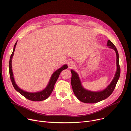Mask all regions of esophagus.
<instances>
[{
	"label": "esophagus",
	"mask_w": 131,
	"mask_h": 131,
	"mask_svg": "<svg viewBox=\"0 0 131 131\" xmlns=\"http://www.w3.org/2000/svg\"><path fill=\"white\" fill-rule=\"evenodd\" d=\"M68 67L69 68H73L75 66V63L72 61L69 62L68 63Z\"/></svg>",
	"instance_id": "34e87169"
}]
</instances>
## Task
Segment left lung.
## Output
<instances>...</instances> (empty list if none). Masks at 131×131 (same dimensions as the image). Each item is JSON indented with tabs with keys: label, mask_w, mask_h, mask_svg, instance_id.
Here are the masks:
<instances>
[{
	"label": "left lung",
	"mask_w": 131,
	"mask_h": 131,
	"mask_svg": "<svg viewBox=\"0 0 131 131\" xmlns=\"http://www.w3.org/2000/svg\"><path fill=\"white\" fill-rule=\"evenodd\" d=\"M107 46H109V48L112 49L115 51L116 54L117 70L113 80L104 90L101 91H97V92L86 90L82 86L81 82L78 73L73 69L70 70L72 73L71 85L72 86L74 93L78 100L82 102L86 103H96L104 100L110 96L111 94L113 93L114 89L115 88L120 75L119 56H118V51L115 46L109 40L108 41Z\"/></svg>",
	"instance_id": "left-lung-1"
}]
</instances>
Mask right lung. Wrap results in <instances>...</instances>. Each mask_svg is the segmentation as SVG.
Segmentation results:
<instances>
[{
	"label": "right lung",
	"mask_w": 131,
	"mask_h": 131,
	"mask_svg": "<svg viewBox=\"0 0 131 131\" xmlns=\"http://www.w3.org/2000/svg\"><path fill=\"white\" fill-rule=\"evenodd\" d=\"M17 42L15 43V44L14 45L13 53H12L11 55L9 61V73L12 84H13L14 89L16 90L17 92H18L21 95H22L23 97H25V98L28 99V100L33 101H41L45 100L50 96V94L53 91L55 83H56L57 80L58 79L59 74H60L62 70L64 69H66L68 68V66H67V64H65L64 66H63L62 67H61V68L58 69L57 70L55 71L52 75V76H51L47 86L43 90L41 91H38V92H29L23 90L19 88L17 85V84H16L14 78L13 70H12V58H13V57L14 56V53L15 50L16 46L17 44Z\"/></svg>",
	"instance_id": "right-lung-1"
}]
</instances>
